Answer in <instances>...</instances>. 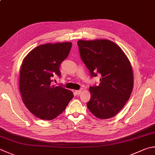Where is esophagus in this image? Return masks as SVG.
Wrapping results in <instances>:
<instances>
[{
	"label": "esophagus",
	"mask_w": 155,
	"mask_h": 155,
	"mask_svg": "<svg viewBox=\"0 0 155 155\" xmlns=\"http://www.w3.org/2000/svg\"><path fill=\"white\" fill-rule=\"evenodd\" d=\"M81 90H75V93L77 95H80L81 94Z\"/></svg>",
	"instance_id": "1"
}]
</instances>
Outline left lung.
I'll list each match as a JSON object with an SVG mask.
<instances>
[{
  "mask_svg": "<svg viewBox=\"0 0 155 155\" xmlns=\"http://www.w3.org/2000/svg\"><path fill=\"white\" fill-rule=\"evenodd\" d=\"M80 57L92 78L99 75L98 86L90 87L87 107L93 115L106 119L116 115L132 92V66L119 46L109 40H79Z\"/></svg>",
  "mask_w": 155,
  "mask_h": 155,
  "instance_id": "left-lung-1",
  "label": "left lung"
}]
</instances>
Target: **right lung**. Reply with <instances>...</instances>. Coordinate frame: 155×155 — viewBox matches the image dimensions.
Returning a JSON list of instances; mask_svg holds the SVG:
<instances>
[{
	"label": "right lung",
	"mask_w": 155,
	"mask_h": 155,
	"mask_svg": "<svg viewBox=\"0 0 155 155\" xmlns=\"http://www.w3.org/2000/svg\"><path fill=\"white\" fill-rule=\"evenodd\" d=\"M71 42L40 45L25 57L20 70L19 90L30 111L41 119L52 120L63 112L73 92L51 82L61 77L60 65L68 57Z\"/></svg>",
	"instance_id": "right-lung-1"
}]
</instances>
